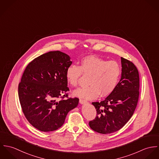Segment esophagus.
<instances>
[{
	"label": "esophagus",
	"instance_id": "34e87169",
	"mask_svg": "<svg viewBox=\"0 0 159 159\" xmlns=\"http://www.w3.org/2000/svg\"><path fill=\"white\" fill-rule=\"evenodd\" d=\"M80 103L81 104H85V103H87V101L85 100H84V99L80 98Z\"/></svg>",
	"mask_w": 159,
	"mask_h": 159
}]
</instances>
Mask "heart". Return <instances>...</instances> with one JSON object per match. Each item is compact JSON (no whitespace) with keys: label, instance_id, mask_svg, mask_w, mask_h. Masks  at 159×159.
I'll return each mask as SVG.
<instances>
[{"label":"heart","instance_id":"b5f03b06","mask_svg":"<svg viewBox=\"0 0 159 159\" xmlns=\"http://www.w3.org/2000/svg\"><path fill=\"white\" fill-rule=\"evenodd\" d=\"M88 75L89 86L75 91V95L86 99L111 94L116 88L122 74L119 64L107 61L100 57L89 56L81 60L80 66L71 65L66 70V79L69 84L76 87L83 75Z\"/></svg>","mask_w":159,"mask_h":159}]
</instances>
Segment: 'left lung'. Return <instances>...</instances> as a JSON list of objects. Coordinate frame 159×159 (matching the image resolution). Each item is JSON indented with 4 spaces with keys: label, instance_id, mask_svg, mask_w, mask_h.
<instances>
[{
    "label": "left lung",
    "instance_id": "obj_1",
    "mask_svg": "<svg viewBox=\"0 0 159 159\" xmlns=\"http://www.w3.org/2000/svg\"><path fill=\"white\" fill-rule=\"evenodd\" d=\"M121 78L115 90L104 100L92 103L97 116L89 124L93 130L100 134H111L122 128L134 114L138 103V70L126 59L121 57Z\"/></svg>",
    "mask_w": 159,
    "mask_h": 159
}]
</instances>
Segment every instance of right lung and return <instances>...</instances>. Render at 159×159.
I'll use <instances>...</instances> for the list:
<instances>
[{
  "mask_svg": "<svg viewBox=\"0 0 159 159\" xmlns=\"http://www.w3.org/2000/svg\"><path fill=\"white\" fill-rule=\"evenodd\" d=\"M70 59L61 51H49L34 59L23 72L18 85L21 107L29 122L42 132L60 128L68 112L78 105V98L68 97Z\"/></svg>",
  "mask_w": 159,
  "mask_h": 159,
  "instance_id": "obj_1",
  "label": "right lung"
}]
</instances>
